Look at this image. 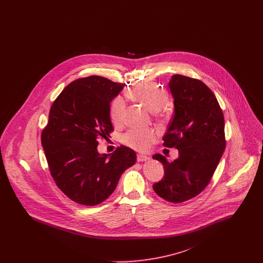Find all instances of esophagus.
<instances>
[{
	"label": "esophagus",
	"mask_w": 263,
	"mask_h": 263,
	"mask_svg": "<svg viewBox=\"0 0 263 263\" xmlns=\"http://www.w3.org/2000/svg\"><path fill=\"white\" fill-rule=\"evenodd\" d=\"M148 160H150V158H149L148 156H145V155H141V154L137 155L138 162H146V161H148Z\"/></svg>",
	"instance_id": "esophagus-1"
}]
</instances>
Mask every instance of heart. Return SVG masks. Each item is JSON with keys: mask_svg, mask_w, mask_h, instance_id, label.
Wrapping results in <instances>:
<instances>
[{"mask_svg": "<svg viewBox=\"0 0 263 263\" xmlns=\"http://www.w3.org/2000/svg\"><path fill=\"white\" fill-rule=\"evenodd\" d=\"M127 95L152 112L162 111L167 101L166 91L154 83H138L128 89ZM125 100L121 97L113 100L110 105V118L114 124H121L125 115ZM158 133L153 129H132L123 136L124 144L137 151H146L156 142Z\"/></svg>", "mask_w": 263, "mask_h": 263, "instance_id": "1", "label": "heart"}]
</instances>
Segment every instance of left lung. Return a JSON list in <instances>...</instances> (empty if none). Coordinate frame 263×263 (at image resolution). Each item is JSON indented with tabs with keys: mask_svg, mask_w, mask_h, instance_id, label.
<instances>
[{
	"mask_svg": "<svg viewBox=\"0 0 263 263\" xmlns=\"http://www.w3.org/2000/svg\"><path fill=\"white\" fill-rule=\"evenodd\" d=\"M175 114L163 137V146L178 150L170 163L156 154L163 164V179L153 188L164 200L181 203L197 196L208 185L226 148L223 111L212 90L203 82L174 75L168 83Z\"/></svg>",
	"mask_w": 263,
	"mask_h": 263,
	"instance_id": "left-lung-1",
	"label": "left lung"
}]
</instances>
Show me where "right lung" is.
I'll list each match as a JSON object with an SVG mask.
<instances>
[{
	"label": "right lung",
	"mask_w": 263,
	"mask_h": 263,
	"mask_svg": "<svg viewBox=\"0 0 263 263\" xmlns=\"http://www.w3.org/2000/svg\"><path fill=\"white\" fill-rule=\"evenodd\" d=\"M123 84L100 77L78 79L53 102L41 144L57 186L71 200L95 206L107 199L136 153L120 146L100 155L99 139L113 131L110 102Z\"/></svg>",
	"instance_id": "right-lung-1"
}]
</instances>
